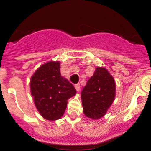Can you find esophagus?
Wrapping results in <instances>:
<instances>
[{
    "label": "esophagus",
    "mask_w": 151,
    "mask_h": 151,
    "mask_svg": "<svg viewBox=\"0 0 151 151\" xmlns=\"http://www.w3.org/2000/svg\"><path fill=\"white\" fill-rule=\"evenodd\" d=\"M75 88H76V90L77 91H80V85H78V84H77V85H75Z\"/></svg>",
    "instance_id": "obj_1"
}]
</instances>
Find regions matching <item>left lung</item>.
<instances>
[{
  "label": "left lung",
  "mask_w": 151,
  "mask_h": 151,
  "mask_svg": "<svg viewBox=\"0 0 151 151\" xmlns=\"http://www.w3.org/2000/svg\"><path fill=\"white\" fill-rule=\"evenodd\" d=\"M83 113L97 120L105 115L116 97V82L107 69L97 66L82 91Z\"/></svg>",
  "instance_id": "obj_1"
}]
</instances>
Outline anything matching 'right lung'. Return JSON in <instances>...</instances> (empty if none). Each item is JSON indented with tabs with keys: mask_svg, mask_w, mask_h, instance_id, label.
I'll return each mask as SVG.
<instances>
[{
	"mask_svg": "<svg viewBox=\"0 0 151 151\" xmlns=\"http://www.w3.org/2000/svg\"><path fill=\"white\" fill-rule=\"evenodd\" d=\"M30 90L40 115L50 121L63 116L68 99L76 94L74 86L61 76L60 61H49L36 69L31 77Z\"/></svg>",
	"mask_w": 151,
	"mask_h": 151,
	"instance_id": "add662e5",
	"label": "right lung"
}]
</instances>
